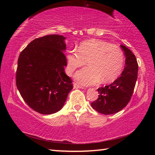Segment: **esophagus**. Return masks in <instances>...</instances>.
I'll return each mask as SVG.
<instances>
[{
  "mask_svg": "<svg viewBox=\"0 0 155 155\" xmlns=\"http://www.w3.org/2000/svg\"><path fill=\"white\" fill-rule=\"evenodd\" d=\"M74 89H78V88L83 89V87H82V86L78 85V84L76 83H74Z\"/></svg>",
  "mask_w": 155,
  "mask_h": 155,
  "instance_id": "obj_1",
  "label": "esophagus"
}]
</instances>
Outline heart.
Instances as JSON below:
<instances>
[{"label": "heart", "instance_id": "1", "mask_svg": "<svg viewBox=\"0 0 155 155\" xmlns=\"http://www.w3.org/2000/svg\"><path fill=\"white\" fill-rule=\"evenodd\" d=\"M66 72L72 74L77 68L86 64L75 74L76 79L82 85L110 83L119 77L124 68V56L122 49L115 44L98 39H91L81 42L77 52H68Z\"/></svg>", "mask_w": 155, "mask_h": 155}]
</instances>
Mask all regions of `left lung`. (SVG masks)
<instances>
[{"label": "left lung", "instance_id": "8db88e82", "mask_svg": "<svg viewBox=\"0 0 155 155\" xmlns=\"http://www.w3.org/2000/svg\"><path fill=\"white\" fill-rule=\"evenodd\" d=\"M120 46L126 57L121 76L110 85L99 87L98 99L91 103L92 108L100 114L109 115L121 111L129 103L134 91L138 74L137 59L130 49Z\"/></svg>", "mask_w": 155, "mask_h": 155}]
</instances>
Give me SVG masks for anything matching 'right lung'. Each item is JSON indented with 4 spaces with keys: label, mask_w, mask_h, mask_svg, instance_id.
<instances>
[{
    "label": "right lung",
    "mask_w": 155,
    "mask_h": 155,
    "mask_svg": "<svg viewBox=\"0 0 155 155\" xmlns=\"http://www.w3.org/2000/svg\"><path fill=\"white\" fill-rule=\"evenodd\" d=\"M65 38L48 35L36 38L20 52L15 82L28 107L41 114L59 111L73 88L64 72Z\"/></svg>",
    "instance_id": "obj_1"
}]
</instances>
